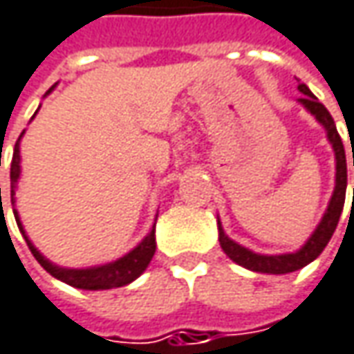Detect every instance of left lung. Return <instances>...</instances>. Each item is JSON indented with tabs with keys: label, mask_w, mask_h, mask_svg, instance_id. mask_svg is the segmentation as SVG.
<instances>
[{
	"label": "left lung",
	"mask_w": 354,
	"mask_h": 354,
	"mask_svg": "<svg viewBox=\"0 0 354 354\" xmlns=\"http://www.w3.org/2000/svg\"><path fill=\"white\" fill-rule=\"evenodd\" d=\"M299 92L302 97H299L302 106L319 120V124H322V128L326 130V138L335 150V160H337V176H335V192L330 196L328 202V208L324 212V216L319 222L317 230L310 234V239L304 242L301 250L297 252H290V254H257L244 246L236 244L234 240H230L224 230H222V224L218 220V240L222 250L226 252V257L230 260H234L236 264L248 268V270H254V272H266V274H286V272H295L302 266H306L308 262L317 259L324 250V246L328 244V240L333 236L339 218H341V212H343L344 206V192H346V158H344V146L341 136L337 132V126H335V120L333 115L328 114V110L322 106L321 102L317 100V95L308 90L306 84H299ZM353 166H354V156H353ZM353 200H354V190H353Z\"/></svg>",
	"instance_id": "obj_1"
}]
</instances>
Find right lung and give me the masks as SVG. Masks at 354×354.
I'll use <instances>...</instances> for the list:
<instances>
[{"mask_svg": "<svg viewBox=\"0 0 354 354\" xmlns=\"http://www.w3.org/2000/svg\"><path fill=\"white\" fill-rule=\"evenodd\" d=\"M53 90V88H52ZM50 90V92H52ZM48 92V94H50ZM24 136V132H21ZM19 136V140H21ZM19 140L15 142V148H13V158H11V170H10V180H11V204L15 202V186H17V180L21 174V166H19ZM0 202H1V188H0ZM13 216L15 222L24 234V239L28 242L32 254L35 260L52 274L57 281L66 282L70 286L75 288H84V290H106V288H118V286H126L132 281H136L150 264V260L156 252V234H154V228L150 230V234L142 240L134 250H130L128 254H124L122 259L114 260V262H108V264H102V266H92V268H62L57 264H53L50 260L46 259L35 246L32 244V240L28 239L21 222H19V214L17 210H13Z\"/></svg>", "mask_w": 354, "mask_h": 354, "instance_id": "1", "label": "right lung"}]
</instances>
